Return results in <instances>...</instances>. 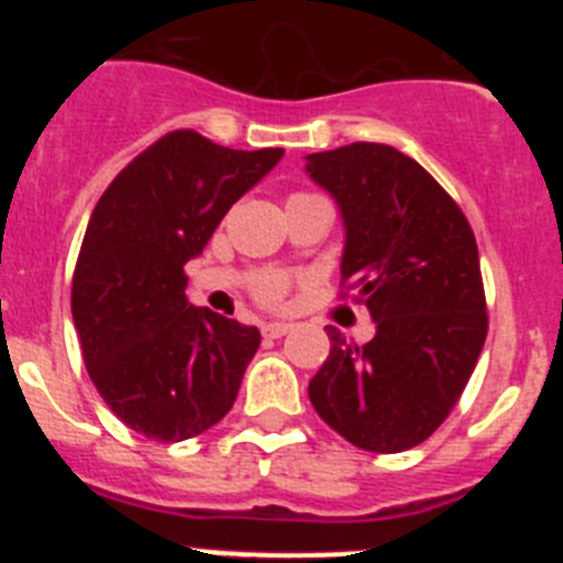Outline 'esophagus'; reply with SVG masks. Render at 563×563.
Wrapping results in <instances>:
<instances>
[{
    "label": "esophagus",
    "instance_id": "1",
    "mask_svg": "<svg viewBox=\"0 0 563 563\" xmlns=\"http://www.w3.org/2000/svg\"><path fill=\"white\" fill-rule=\"evenodd\" d=\"M292 330V324H285V321H273V324L262 327V335L265 338H282Z\"/></svg>",
    "mask_w": 563,
    "mask_h": 563
}]
</instances>
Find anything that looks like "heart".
<instances>
[{
    "label": "heart",
    "mask_w": 563,
    "mask_h": 563,
    "mask_svg": "<svg viewBox=\"0 0 563 563\" xmlns=\"http://www.w3.org/2000/svg\"><path fill=\"white\" fill-rule=\"evenodd\" d=\"M287 292H290V278H287L285 273H262V276L253 282V296L267 307L282 305Z\"/></svg>",
    "instance_id": "heart-1"
}]
</instances>
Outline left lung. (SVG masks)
<instances>
[{"label":"left lung","instance_id":"1","mask_svg":"<svg viewBox=\"0 0 563 563\" xmlns=\"http://www.w3.org/2000/svg\"><path fill=\"white\" fill-rule=\"evenodd\" d=\"M307 172L346 225L341 298L352 292L377 327L363 346L327 327L330 357L310 380V402L357 449H415L451 415L485 346L474 231L451 194L395 146L310 154Z\"/></svg>","mask_w":563,"mask_h":563}]
</instances>
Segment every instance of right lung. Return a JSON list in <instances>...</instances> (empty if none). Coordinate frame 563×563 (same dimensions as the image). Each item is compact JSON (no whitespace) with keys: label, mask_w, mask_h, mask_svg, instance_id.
Masks as SVG:
<instances>
[{"label":"right lung","mask_w":563,"mask_h":563,"mask_svg":"<svg viewBox=\"0 0 563 563\" xmlns=\"http://www.w3.org/2000/svg\"><path fill=\"white\" fill-rule=\"evenodd\" d=\"M282 154L177 129L137 154L89 217L73 273L84 363L109 409L148 440L202 434L236 400L262 335L188 305L183 267Z\"/></svg>","instance_id":"add662e5"}]
</instances>
